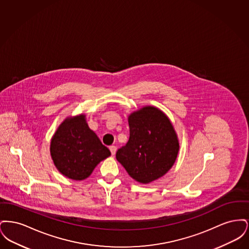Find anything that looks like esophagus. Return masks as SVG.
Segmentation results:
<instances>
[{"label":"esophagus","instance_id":"1","mask_svg":"<svg viewBox=\"0 0 249 249\" xmlns=\"http://www.w3.org/2000/svg\"><path fill=\"white\" fill-rule=\"evenodd\" d=\"M109 149H110V151H111V154L113 155V156L116 154V152H117V146L111 145V146L109 147Z\"/></svg>","mask_w":249,"mask_h":249}]
</instances>
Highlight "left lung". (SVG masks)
Returning a JSON list of instances; mask_svg holds the SVG:
<instances>
[{"mask_svg":"<svg viewBox=\"0 0 249 249\" xmlns=\"http://www.w3.org/2000/svg\"><path fill=\"white\" fill-rule=\"evenodd\" d=\"M130 138L116 158L130 178L148 184L163 177L178 158L179 141L171 120L160 109L146 106L128 117Z\"/></svg>","mask_w":249,"mask_h":249,"instance_id":"1","label":"left lung"}]
</instances>
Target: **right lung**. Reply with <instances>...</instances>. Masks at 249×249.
Returning a JSON list of instances; mask_svg holds the SVG:
<instances>
[{"label": "right lung", "instance_id": "add662e5", "mask_svg": "<svg viewBox=\"0 0 249 249\" xmlns=\"http://www.w3.org/2000/svg\"><path fill=\"white\" fill-rule=\"evenodd\" d=\"M50 155L61 175L81 181L111 152L89 129L86 115L81 114L67 117L59 124L51 138Z\"/></svg>", "mask_w": 249, "mask_h": 249}]
</instances>
